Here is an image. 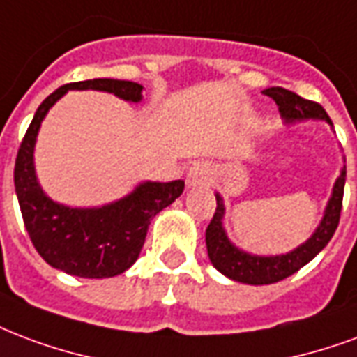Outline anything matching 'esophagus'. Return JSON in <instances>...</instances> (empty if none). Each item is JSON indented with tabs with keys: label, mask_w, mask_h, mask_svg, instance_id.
Instances as JSON below:
<instances>
[{
	"label": "esophagus",
	"mask_w": 357,
	"mask_h": 357,
	"mask_svg": "<svg viewBox=\"0 0 357 357\" xmlns=\"http://www.w3.org/2000/svg\"><path fill=\"white\" fill-rule=\"evenodd\" d=\"M185 181L189 187L206 185L210 181V166L206 162H195V165L187 170Z\"/></svg>",
	"instance_id": "34e87169"
}]
</instances>
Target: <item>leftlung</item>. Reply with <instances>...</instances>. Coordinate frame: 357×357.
I'll use <instances>...</instances> for the list:
<instances>
[{
	"mask_svg": "<svg viewBox=\"0 0 357 357\" xmlns=\"http://www.w3.org/2000/svg\"><path fill=\"white\" fill-rule=\"evenodd\" d=\"M263 94L273 98L282 121L286 125H295L303 121H326L327 125L333 126L331 119L326 113V109L316 102L305 100L299 94L291 91H286L282 86H271L265 89ZM344 181H347V166H342L340 176L337 178L331 191V197L327 200L324 218L312 232V236L297 245L295 250L280 255H253L244 250H240L232 244L227 236L225 227H223V218H225V204L221 195H215L218 208L213 213L210 225L206 229V248H208V257L212 265L219 273L225 274L227 278L240 282V284H250V286H266L274 284L280 280L291 276L299 268L310 263L318 255L331 236L337 231L340 219V208H342V192H344Z\"/></svg>",
	"mask_w": 357,
	"mask_h": 357,
	"instance_id": "obj_1",
	"label": "left lung"
}]
</instances>
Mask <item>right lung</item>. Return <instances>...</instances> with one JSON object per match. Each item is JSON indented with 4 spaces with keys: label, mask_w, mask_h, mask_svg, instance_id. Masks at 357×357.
Instances as JSON below:
<instances>
[{
    "label": "right lung",
    "mask_w": 357,
    "mask_h": 357,
    "mask_svg": "<svg viewBox=\"0 0 357 357\" xmlns=\"http://www.w3.org/2000/svg\"><path fill=\"white\" fill-rule=\"evenodd\" d=\"M68 91L109 92L138 104L144 86L119 79H91L60 86L38 107L15 162V191L26 231L39 255L71 276L112 278L136 263L151 219L178 199L185 181H144L123 199L98 208L54 202L39 185L33 149L43 119Z\"/></svg>",
    "instance_id": "1"
}]
</instances>
